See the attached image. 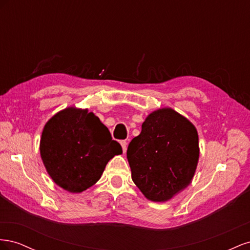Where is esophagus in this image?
<instances>
[{"mask_svg": "<svg viewBox=\"0 0 250 250\" xmlns=\"http://www.w3.org/2000/svg\"><path fill=\"white\" fill-rule=\"evenodd\" d=\"M121 146H122L123 152L126 153V150H127V142H126V141H121Z\"/></svg>", "mask_w": 250, "mask_h": 250, "instance_id": "34e87169", "label": "esophagus"}]
</instances>
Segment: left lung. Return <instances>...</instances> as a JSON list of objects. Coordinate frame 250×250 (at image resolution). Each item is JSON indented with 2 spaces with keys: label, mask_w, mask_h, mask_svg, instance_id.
I'll use <instances>...</instances> for the list:
<instances>
[{
  "label": "left lung",
  "mask_w": 250,
  "mask_h": 250,
  "mask_svg": "<svg viewBox=\"0 0 250 250\" xmlns=\"http://www.w3.org/2000/svg\"><path fill=\"white\" fill-rule=\"evenodd\" d=\"M198 158L197 130L172 108L151 112L127 149L133 183L155 202L171 199L191 184Z\"/></svg>",
  "instance_id": "8db88e82"
}]
</instances>
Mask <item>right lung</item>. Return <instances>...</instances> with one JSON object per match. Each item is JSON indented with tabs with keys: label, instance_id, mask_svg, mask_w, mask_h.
Masks as SVG:
<instances>
[{
	"label": "right lung",
	"instance_id": "1",
	"mask_svg": "<svg viewBox=\"0 0 250 250\" xmlns=\"http://www.w3.org/2000/svg\"><path fill=\"white\" fill-rule=\"evenodd\" d=\"M40 150L51 178L71 193L94 186L106 164L123 152L99 118L76 107H67L48 121Z\"/></svg>",
	"mask_w": 250,
	"mask_h": 250
}]
</instances>
